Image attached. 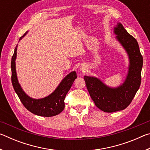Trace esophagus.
<instances>
[{
    "label": "esophagus",
    "mask_w": 150,
    "mask_h": 150,
    "mask_svg": "<svg viewBox=\"0 0 150 150\" xmlns=\"http://www.w3.org/2000/svg\"><path fill=\"white\" fill-rule=\"evenodd\" d=\"M80 69H81V71H85V69H86V67H85V66L82 65V66H81Z\"/></svg>",
    "instance_id": "esophagus-1"
}]
</instances>
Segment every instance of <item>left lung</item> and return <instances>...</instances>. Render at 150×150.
I'll return each instance as SVG.
<instances>
[{
  "mask_svg": "<svg viewBox=\"0 0 150 150\" xmlns=\"http://www.w3.org/2000/svg\"><path fill=\"white\" fill-rule=\"evenodd\" d=\"M114 34L129 59L128 73L123 83L118 87H110L97 77H84L91 98L95 105L105 112L122 110L130 105L140 86L143 65V57L138 42L120 22L114 28Z\"/></svg>",
  "mask_w": 150,
  "mask_h": 150,
  "instance_id": "left-lung-1",
  "label": "left lung"
}]
</instances>
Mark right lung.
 Wrapping results in <instances>:
<instances>
[{
    "mask_svg": "<svg viewBox=\"0 0 150 150\" xmlns=\"http://www.w3.org/2000/svg\"><path fill=\"white\" fill-rule=\"evenodd\" d=\"M26 32L20 38V40L26 35ZM17 47H15L14 54L11 61L12 71V83L15 92L18 96L20 101L23 104L27 110L35 115L45 117H50L59 115L65 108V97L70 88L71 87L73 82L77 78V73L72 71L63 79L57 88L45 97L42 98H33L30 97L22 89L21 85L18 82L16 70V59L17 55Z\"/></svg>",
    "mask_w": 150,
    "mask_h": 150,
    "instance_id": "add662e5",
    "label": "right lung"
}]
</instances>
